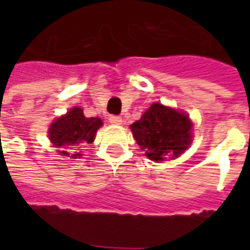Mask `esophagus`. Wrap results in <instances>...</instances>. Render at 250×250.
Wrapping results in <instances>:
<instances>
[{
  "instance_id": "obj_1",
  "label": "esophagus",
  "mask_w": 250,
  "mask_h": 250,
  "mask_svg": "<svg viewBox=\"0 0 250 250\" xmlns=\"http://www.w3.org/2000/svg\"><path fill=\"white\" fill-rule=\"evenodd\" d=\"M109 122L111 125H122V118L118 115H110Z\"/></svg>"
}]
</instances>
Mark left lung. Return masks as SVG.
Here are the masks:
<instances>
[{
    "mask_svg": "<svg viewBox=\"0 0 250 250\" xmlns=\"http://www.w3.org/2000/svg\"><path fill=\"white\" fill-rule=\"evenodd\" d=\"M135 140L154 162L174 160L189 148L192 122L187 114L154 102L129 125Z\"/></svg>",
    "mask_w": 250,
    "mask_h": 250,
    "instance_id": "obj_1",
    "label": "left lung"
}]
</instances>
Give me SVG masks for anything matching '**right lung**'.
Wrapping results in <instances>:
<instances>
[{"mask_svg": "<svg viewBox=\"0 0 250 250\" xmlns=\"http://www.w3.org/2000/svg\"><path fill=\"white\" fill-rule=\"evenodd\" d=\"M102 125L100 118L84 117L82 107H72L67 114L53 122L49 127V140L52 141L57 152L70 158H80L79 145L93 143L97 129Z\"/></svg>", "mask_w": 250, "mask_h": 250, "instance_id": "add662e5", "label": "right lung"}]
</instances>
